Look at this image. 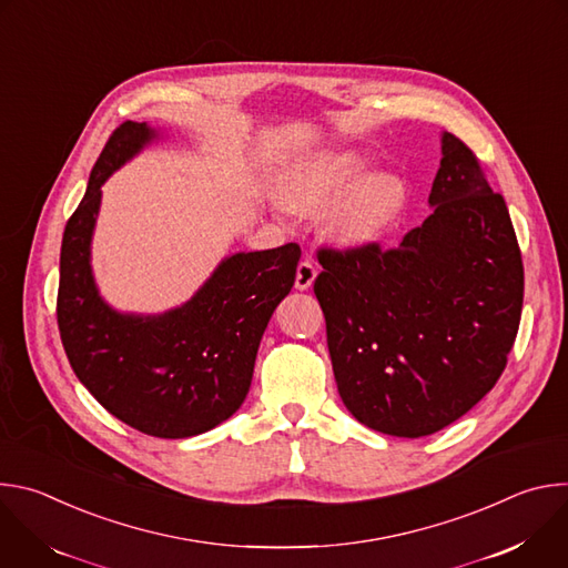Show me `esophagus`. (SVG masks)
Returning a JSON list of instances; mask_svg holds the SVG:
<instances>
[{
	"mask_svg": "<svg viewBox=\"0 0 568 568\" xmlns=\"http://www.w3.org/2000/svg\"><path fill=\"white\" fill-rule=\"evenodd\" d=\"M314 278H316V267H314V263H312L310 258L301 261L298 267H296V281H294L296 290H307V287H312Z\"/></svg>",
	"mask_w": 568,
	"mask_h": 568,
	"instance_id": "34e87169",
	"label": "esophagus"
}]
</instances>
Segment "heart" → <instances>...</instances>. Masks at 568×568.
<instances>
[{
  "label": "heart",
  "mask_w": 568,
  "mask_h": 568,
  "mask_svg": "<svg viewBox=\"0 0 568 568\" xmlns=\"http://www.w3.org/2000/svg\"><path fill=\"white\" fill-rule=\"evenodd\" d=\"M373 154L331 148L312 154L290 173L283 200L292 211L316 215L328 207L331 233L344 245H368L399 217L407 191L390 173H369Z\"/></svg>",
  "instance_id": "obj_1"
}]
</instances>
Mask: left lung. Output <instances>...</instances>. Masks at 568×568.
I'll list each match as a JSON object with an SVG mask.
<instances>
[{
  "mask_svg": "<svg viewBox=\"0 0 568 568\" xmlns=\"http://www.w3.org/2000/svg\"><path fill=\"white\" fill-rule=\"evenodd\" d=\"M429 204L395 250H318L314 281L346 409L399 438L440 432L497 384L524 303L508 206L449 132Z\"/></svg>",
  "mask_w": 568,
  "mask_h": 568,
  "instance_id": "1",
  "label": "left lung"
}]
</instances>
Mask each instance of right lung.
<instances>
[{
    "label": "right lung",
    "instance_id": "right-lung-1",
    "mask_svg": "<svg viewBox=\"0 0 568 568\" xmlns=\"http://www.w3.org/2000/svg\"><path fill=\"white\" fill-rule=\"evenodd\" d=\"M156 136L148 123L125 121L105 143L64 226L55 312L75 377L114 418L148 436L191 438L245 402L263 333L294 285L301 247L287 242L233 254L191 301L164 314L110 307L90 263L101 186Z\"/></svg>",
    "mask_w": 568,
    "mask_h": 568
}]
</instances>
